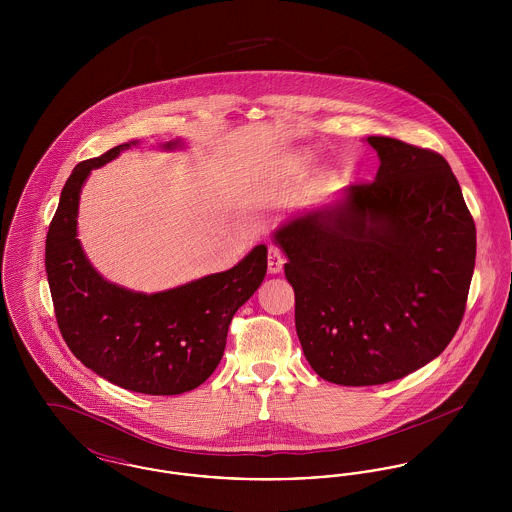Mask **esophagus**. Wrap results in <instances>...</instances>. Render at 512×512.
<instances>
[{
	"mask_svg": "<svg viewBox=\"0 0 512 512\" xmlns=\"http://www.w3.org/2000/svg\"><path fill=\"white\" fill-rule=\"evenodd\" d=\"M284 267V255H282V251L278 249V247H274V245H270L268 247V272L270 274H278L280 270Z\"/></svg>",
	"mask_w": 512,
	"mask_h": 512,
	"instance_id": "obj_1",
	"label": "esophagus"
}]
</instances>
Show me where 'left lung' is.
Listing matches in <instances>:
<instances>
[{
  "label": "left lung",
  "mask_w": 512,
  "mask_h": 512,
  "mask_svg": "<svg viewBox=\"0 0 512 512\" xmlns=\"http://www.w3.org/2000/svg\"><path fill=\"white\" fill-rule=\"evenodd\" d=\"M380 167L272 232L295 292V330L320 378L399 380L434 361L464 315L476 226L449 163L430 149L368 136Z\"/></svg>",
  "instance_id": "1"
}]
</instances>
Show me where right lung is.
Listing matches in <instances>:
<instances>
[{"label":"right lung","instance_id":"right-lung-1","mask_svg":"<svg viewBox=\"0 0 512 512\" xmlns=\"http://www.w3.org/2000/svg\"><path fill=\"white\" fill-rule=\"evenodd\" d=\"M128 142L74 167L46 240V272L63 340L74 357L107 382L147 395L201 386L219 366L228 326L267 274V245L236 267L163 292L144 293L105 280L78 240V203L90 172L117 159ZM182 138L163 144L174 151Z\"/></svg>","mask_w":512,"mask_h":512}]
</instances>
